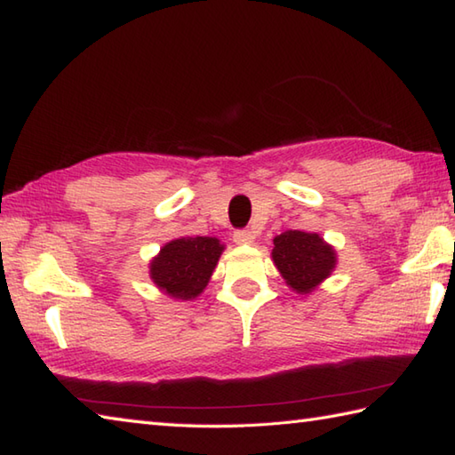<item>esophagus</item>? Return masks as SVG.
<instances>
[{
  "label": "esophagus",
  "mask_w": 455,
  "mask_h": 455,
  "mask_svg": "<svg viewBox=\"0 0 455 455\" xmlns=\"http://www.w3.org/2000/svg\"><path fill=\"white\" fill-rule=\"evenodd\" d=\"M233 240L240 246L254 244V233H252V230H236V233L233 235Z\"/></svg>",
  "instance_id": "obj_1"
}]
</instances>
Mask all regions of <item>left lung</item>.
<instances>
[{"label": "left lung", "mask_w": 455, "mask_h": 455, "mask_svg": "<svg viewBox=\"0 0 455 455\" xmlns=\"http://www.w3.org/2000/svg\"><path fill=\"white\" fill-rule=\"evenodd\" d=\"M272 260L293 291L309 293L333 272L337 256L319 235L286 230L274 238Z\"/></svg>", "instance_id": "8db88e82"}]
</instances>
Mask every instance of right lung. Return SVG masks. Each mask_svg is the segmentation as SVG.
I'll list each match as a JSON object with an SVG mask.
<instances>
[{"label": "right lung", "instance_id": "obj_1", "mask_svg": "<svg viewBox=\"0 0 455 455\" xmlns=\"http://www.w3.org/2000/svg\"><path fill=\"white\" fill-rule=\"evenodd\" d=\"M222 251L225 244L212 236L175 238L151 260L149 275L167 296L195 299L207 288Z\"/></svg>", "mask_w": 455, "mask_h": 455}]
</instances>
